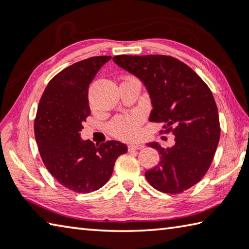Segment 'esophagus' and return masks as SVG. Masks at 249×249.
<instances>
[{"mask_svg": "<svg viewBox=\"0 0 249 249\" xmlns=\"http://www.w3.org/2000/svg\"><path fill=\"white\" fill-rule=\"evenodd\" d=\"M144 148V145L141 144V142H130L128 145V150H138Z\"/></svg>", "mask_w": 249, "mask_h": 249, "instance_id": "esophagus-1", "label": "esophagus"}]
</instances>
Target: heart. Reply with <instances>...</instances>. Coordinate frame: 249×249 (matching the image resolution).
Instances as JSON below:
<instances>
[{
    "label": "heart",
    "instance_id": "heart-1",
    "mask_svg": "<svg viewBox=\"0 0 249 249\" xmlns=\"http://www.w3.org/2000/svg\"><path fill=\"white\" fill-rule=\"evenodd\" d=\"M142 122V116L138 113L120 115L113 119L108 124V132L119 140L129 141L137 136L138 128Z\"/></svg>",
    "mask_w": 249,
    "mask_h": 249
}]
</instances>
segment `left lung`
<instances>
[{
	"label": "left lung",
	"instance_id": "1",
	"mask_svg": "<svg viewBox=\"0 0 249 249\" xmlns=\"http://www.w3.org/2000/svg\"><path fill=\"white\" fill-rule=\"evenodd\" d=\"M121 68L145 84L153 111L149 121L162 123L160 133L175 135V145L158 150L159 165L145 172L148 182L163 193H181L203 178L215 155L221 128L215 100L190 67L163 54L113 57Z\"/></svg>",
	"mask_w": 249,
	"mask_h": 249
}]
</instances>
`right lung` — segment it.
<instances>
[{
    "mask_svg": "<svg viewBox=\"0 0 249 249\" xmlns=\"http://www.w3.org/2000/svg\"><path fill=\"white\" fill-rule=\"evenodd\" d=\"M109 56L84 59L50 80L39 101L34 123L40 157L47 170L65 188L89 193L111 178L116 159L127 151L117 141L94 145L80 137L90 115L88 90Z\"/></svg>",
    "mask_w": 249,
    "mask_h": 249,
    "instance_id": "right-lung-1",
    "label": "right lung"
}]
</instances>
